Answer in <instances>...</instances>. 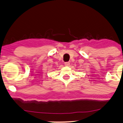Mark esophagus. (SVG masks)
<instances>
[{
  "instance_id": "1",
  "label": "esophagus",
  "mask_w": 123,
  "mask_h": 123,
  "mask_svg": "<svg viewBox=\"0 0 123 123\" xmlns=\"http://www.w3.org/2000/svg\"><path fill=\"white\" fill-rule=\"evenodd\" d=\"M70 62H65V63H64V65H65V66H70Z\"/></svg>"
}]
</instances>
